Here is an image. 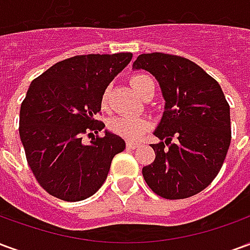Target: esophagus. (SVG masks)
<instances>
[{
	"instance_id": "1",
	"label": "esophagus",
	"mask_w": 250,
	"mask_h": 250,
	"mask_svg": "<svg viewBox=\"0 0 250 250\" xmlns=\"http://www.w3.org/2000/svg\"><path fill=\"white\" fill-rule=\"evenodd\" d=\"M139 145H141V143H138V142H132V141L127 142V147H128V148H131V150L136 148V147L139 146Z\"/></svg>"
}]
</instances>
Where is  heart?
I'll return each mask as SVG.
<instances>
[{
    "mask_svg": "<svg viewBox=\"0 0 250 250\" xmlns=\"http://www.w3.org/2000/svg\"><path fill=\"white\" fill-rule=\"evenodd\" d=\"M131 87L134 88L139 96L145 92L147 87L154 85V82L150 76L139 73V75H134L131 77ZM108 102V89L104 91L102 95V107H105ZM148 128V120L145 118H135V116H116L109 122V130L112 131L116 135L130 139V141H136L139 139L145 131Z\"/></svg>",
    "mask_w": 250,
    "mask_h": 250,
    "instance_id": "b5f03b06",
    "label": "heart"
}]
</instances>
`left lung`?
Returning <instances> with one entry per match:
<instances>
[{
	"mask_svg": "<svg viewBox=\"0 0 250 250\" xmlns=\"http://www.w3.org/2000/svg\"><path fill=\"white\" fill-rule=\"evenodd\" d=\"M132 68L150 72L165 99L154 131L161 142L151 145L155 159L142 168L143 178L162 198L198 194L217 177L230 146V108L220 84L195 62L159 52L139 55Z\"/></svg>",
	"mask_w": 250,
	"mask_h": 250,
	"instance_id": "left-lung-1",
	"label": "left lung"
}]
</instances>
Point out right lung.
<instances>
[{
    "mask_svg": "<svg viewBox=\"0 0 250 250\" xmlns=\"http://www.w3.org/2000/svg\"><path fill=\"white\" fill-rule=\"evenodd\" d=\"M131 59L130 52L69 57L30 83L20 109V138L32 173L53 197L76 202L93 195L115 155L125 148V141L107 130L89 145L82 139L87 131L104 128L95 120L102 95Z\"/></svg>",
    "mask_w": 250,
    "mask_h": 250,
    "instance_id": "1",
    "label": "right lung"
}]
</instances>
